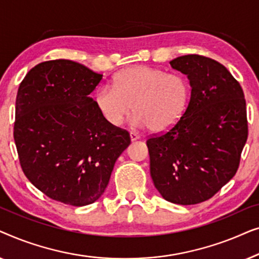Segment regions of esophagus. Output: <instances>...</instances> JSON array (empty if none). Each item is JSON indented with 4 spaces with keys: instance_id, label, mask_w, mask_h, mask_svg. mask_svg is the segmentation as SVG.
<instances>
[{
    "instance_id": "34e87169",
    "label": "esophagus",
    "mask_w": 259,
    "mask_h": 259,
    "mask_svg": "<svg viewBox=\"0 0 259 259\" xmlns=\"http://www.w3.org/2000/svg\"><path fill=\"white\" fill-rule=\"evenodd\" d=\"M130 138H131V141H136V140H138L139 139V136H138L137 133H134V132H131L130 133Z\"/></svg>"
}]
</instances>
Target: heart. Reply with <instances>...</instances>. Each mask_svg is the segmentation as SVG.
<instances>
[{
    "label": "heart",
    "mask_w": 259,
    "mask_h": 259,
    "mask_svg": "<svg viewBox=\"0 0 259 259\" xmlns=\"http://www.w3.org/2000/svg\"><path fill=\"white\" fill-rule=\"evenodd\" d=\"M190 95L185 76L150 66H133L113 77V87H99L94 104L109 125H122L134 109V126L150 127L152 132L160 133L175 126L185 114Z\"/></svg>",
    "instance_id": "obj_1"
}]
</instances>
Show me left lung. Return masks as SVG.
Instances as JSON below:
<instances>
[{
    "mask_svg": "<svg viewBox=\"0 0 259 259\" xmlns=\"http://www.w3.org/2000/svg\"><path fill=\"white\" fill-rule=\"evenodd\" d=\"M190 81L185 114L168 132L147 140L155 189L173 204L210 199L236 175L247 139L242 87L222 63L201 55L169 61Z\"/></svg>",
    "mask_w": 259,
    "mask_h": 259,
    "instance_id": "8db88e82",
    "label": "left lung"
}]
</instances>
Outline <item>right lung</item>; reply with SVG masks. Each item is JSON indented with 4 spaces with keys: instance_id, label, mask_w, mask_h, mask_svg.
Returning <instances> with one entry per match:
<instances>
[{
    "instance_id": "1",
    "label": "right lung",
    "mask_w": 259,
    "mask_h": 259,
    "mask_svg": "<svg viewBox=\"0 0 259 259\" xmlns=\"http://www.w3.org/2000/svg\"><path fill=\"white\" fill-rule=\"evenodd\" d=\"M101 79L81 63L52 60L31 68L17 91L14 139L21 167L60 203L98 200L131 144L128 132L109 125L90 97Z\"/></svg>"
}]
</instances>
